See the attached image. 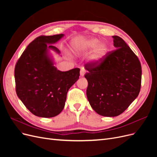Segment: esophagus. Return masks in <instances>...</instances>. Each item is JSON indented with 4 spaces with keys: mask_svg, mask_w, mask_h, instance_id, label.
Wrapping results in <instances>:
<instances>
[{
    "mask_svg": "<svg viewBox=\"0 0 157 157\" xmlns=\"http://www.w3.org/2000/svg\"><path fill=\"white\" fill-rule=\"evenodd\" d=\"M85 73H86V70H85L84 68H81V69H80V76H81V77H84L85 75Z\"/></svg>",
    "mask_w": 157,
    "mask_h": 157,
    "instance_id": "esophagus-1",
    "label": "esophagus"
}]
</instances>
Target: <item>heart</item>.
Listing matches in <instances>:
<instances>
[{"label": "heart", "instance_id": "heart-1", "mask_svg": "<svg viewBox=\"0 0 157 157\" xmlns=\"http://www.w3.org/2000/svg\"><path fill=\"white\" fill-rule=\"evenodd\" d=\"M72 48L76 53H86L93 50L90 60L96 65L99 64L104 59L109 50L106 43L99 42L98 39L94 38L76 39L72 42Z\"/></svg>", "mask_w": 157, "mask_h": 157}]
</instances>
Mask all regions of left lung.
Returning <instances> with one entry per match:
<instances>
[{
	"mask_svg": "<svg viewBox=\"0 0 157 157\" xmlns=\"http://www.w3.org/2000/svg\"><path fill=\"white\" fill-rule=\"evenodd\" d=\"M113 38L115 50L99 64L84 65L90 105L99 115L109 117L121 115L130 106L138 96L141 82L138 58L122 38Z\"/></svg>",
	"mask_w": 157,
	"mask_h": 157,
	"instance_id": "obj_1",
	"label": "left lung"
}]
</instances>
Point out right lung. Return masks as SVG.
<instances>
[{
    "label": "right lung",
    "mask_w": 157,
    "mask_h": 157,
    "mask_svg": "<svg viewBox=\"0 0 157 157\" xmlns=\"http://www.w3.org/2000/svg\"><path fill=\"white\" fill-rule=\"evenodd\" d=\"M63 34L40 36L32 41L17 61L14 77L17 96L33 115L56 117L62 111L69 89L77 81L80 69L62 72L54 65L50 50Z\"/></svg>",
    "instance_id": "add662e5"
}]
</instances>
